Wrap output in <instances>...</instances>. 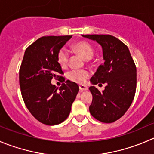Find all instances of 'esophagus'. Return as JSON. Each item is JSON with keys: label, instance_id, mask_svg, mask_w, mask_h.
Masks as SVG:
<instances>
[{"label": "esophagus", "instance_id": "esophagus-1", "mask_svg": "<svg viewBox=\"0 0 154 154\" xmlns=\"http://www.w3.org/2000/svg\"><path fill=\"white\" fill-rule=\"evenodd\" d=\"M79 89H80V91H84V90H87L88 87L85 85H80L79 86Z\"/></svg>", "mask_w": 154, "mask_h": 154}]
</instances>
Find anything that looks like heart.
I'll use <instances>...</instances> for the list:
<instances>
[{
    "label": "heart",
    "instance_id": "1",
    "mask_svg": "<svg viewBox=\"0 0 154 154\" xmlns=\"http://www.w3.org/2000/svg\"><path fill=\"white\" fill-rule=\"evenodd\" d=\"M71 49L75 53L84 58L85 59H90L94 56V48L90 44L86 41H77L71 46ZM57 62L61 68H65L68 66V54L64 49L59 50L56 56ZM89 72L87 70H73L68 73V80L77 83H83L89 77Z\"/></svg>",
    "mask_w": 154,
    "mask_h": 154
}]
</instances>
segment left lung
<instances>
[{
  "label": "left lung",
  "mask_w": 154,
  "mask_h": 154,
  "mask_svg": "<svg viewBox=\"0 0 154 154\" xmlns=\"http://www.w3.org/2000/svg\"><path fill=\"white\" fill-rule=\"evenodd\" d=\"M102 47L104 62L90 79L92 84L107 83L100 92L89 87L92 101L89 112L102 123H110L125 114L132 104L136 91V66L127 46L109 34H83Z\"/></svg>",
  "instance_id": "left-lung-1"
}]
</instances>
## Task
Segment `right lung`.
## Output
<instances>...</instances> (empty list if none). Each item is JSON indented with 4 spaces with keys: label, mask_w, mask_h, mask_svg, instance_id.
Returning a JSON list of instances; mask_svg holds the SVG:
<instances>
[{
    "label": "right lung",
    "mask_w": 154,
    "mask_h": 154,
    "mask_svg": "<svg viewBox=\"0 0 154 154\" xmlns=\"http://www.w3.org/2000/svg\"><path fill=\"white\" fill-rule=\"evenodd\" d=\"M72 35L44 36L25 50L19 68L22 98L33 117L41 123L54 126L65 121L79 91L74 82L67 80L58 89L53 78H62L64 72L58 64L59 50Z\"/></svg>",
    "instance_id": "obj_1"
}]
</instances>
